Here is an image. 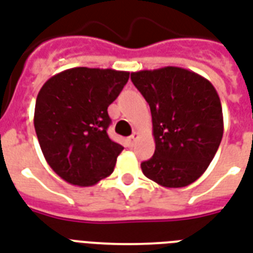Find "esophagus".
Masks as SVG:
<instances>
[{
	"label": "esophagus",
	"instance_id": "obj_1",
	"mask_svg": "<svg viewBox=\"0 0 253 253\" xmlns=\"http://www.w3.org/2000/svg\"><path fill=\"white\" fill-rule=\"evenodd\" d=\"M138 136H139V132H134L131 136H128V142H130V145H134V142L138 139Z\"/></svg>",
	"mask_w": 253,
	"mask_h": 253
}]
</instances>
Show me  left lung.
Segmentation results:
<instances>
[{"instance_id": "8db88e82", "label": "left lung", "mask_w": 253, "mask_h": 253, "mask_svg": "<svg viewBox=\"0 0 253 253\" xmlns=\"http://www.w3.org/2000/svg\"><path fill=\"white\" fill-rule=\"evenodd\" d=\"M131 80L150 106L155 142L142 171L164 188L193 184L212 162L224 132L216 88L179 67L131 72Z\"/></svg>"}]
</instances>
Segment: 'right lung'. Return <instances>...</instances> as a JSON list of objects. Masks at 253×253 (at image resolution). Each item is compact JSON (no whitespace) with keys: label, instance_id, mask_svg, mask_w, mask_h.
Here are the masks:
<instances>
[{"label":"right lung","instance_id":"1","mask_svg":"<svg viewBox=\"0 0 253 253\" xmlns=\"http://www.w3.org/2000/svg\"><path fill=\"white\" fill-rule=\"evenodd\" d=\"M126 71L65 69L37 95L35 130L52 170L71 185L92 186L114 171L123 150L110 139L107 108L125 87Z\"/></svg>","mask_w":253,"mask_h":253}]
</instances>
